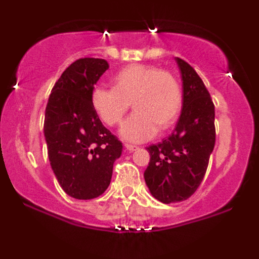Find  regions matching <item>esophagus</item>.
I'll return each mask as SVG.
<instances>
[{"label": "esophagus", "instance_id": "1", "mask_svg": "<svg viewBox=\"0 0 259 259\" xmlns=\"http://www.w3.org/2000/svg\"><path fill=\"white\" fill-rule=\"evenodd\" d=\"M125 148L129 152H133V151H136L138 150V146H135V145H132V144H125Z\"/></svg>", "mask_w": 259, "mask_h": 259}]
</instances>
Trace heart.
<instances>
[{
    "label": "heart",
    "mask_w": 259,
    "mask_h": 259,
    "mask_svg": "<svg viewBox=\"0 0 259 259\" xmlns=\"http://www.w3.org/2000/svg\"><path fill=\"white\" fill-rule=\"evenodd\" d=\"M91 103L108 126L118 125L132 103L135 112L121 125L120 134L127 141L142 142L177 123L183 95L177 76L169 70L130 64L113 76L112 89L95 88Z\"/></svg>",
    "instance_id": "b5f03b06"
}]
</instances>
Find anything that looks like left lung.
<instances>
[{
	"label": "left lung",
	"instance_id": "obj_1",
	"mask_svg": "<svg viewBox=\"0 0 259 259\" xmlns=\"http://www.w3.org/2000/svg\"><path fill=\"white\" fill-rule=\"evenodd\" d=\"M183 79V109L174 132L146 147L150 163L144 177L150 192L163 203L185 201L206 174L215 144L214 103L196 70L177 57Z\"/></svg>",
	"mask_w": 259,
	"mask_h": 259
}]
</instances>
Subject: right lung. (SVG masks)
Instances as JSON below:
<instances>
[{
	"mask_svg": "<svg viewBox=\"0 0 259 259\" xmlns=\"http://www.w3.org/2000/svg\"><path fill=\"white\" fill-rule=\"evenodd\" d=\"M108 68L105 59H76L56 81L45 111L50 164L65 194L76 200H91L106 191L123 151L91 103L95 84Z\"/></svg>",
	"mask_w": 259,
	"mask_h": 259,
	"instance_id": "obj_1",
	"label": "right lung"
}]
</instances>
